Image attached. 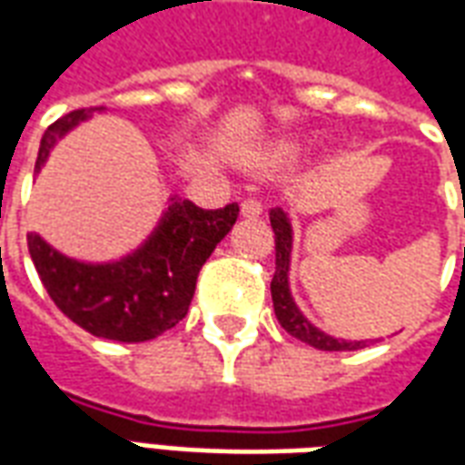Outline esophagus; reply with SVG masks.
<instances>
[{
    "instance_id": "1",
    "label": "esophagus",
    "mask_w": 465,
    "mask_h": 465,
    "mask_svg": "<svg viewBox=\"0 0 465 465\" xmlns=\"http://www.w3.org/2000/svg\"><path fill=\"white\" fill-rule=\"evenodd\" d=\"M242 213L243 216H259V213H263V203L259 202V199H243L242 202Z\"/></svg>"
}]
</instances>
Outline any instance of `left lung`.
Returning <instances> with one entry per match:
<instances>
[{
  "mask_svg": "<svg viewBox=\"0 0 465 465\" xmlns=\"http://www.w3.org/2000/svg\"><path fill=\"white\" fill-rule=\"evenodd\" d=\"M465 216V206H463ZM272 219V229L276 233V272L272 279V299H273V313L282 323V329L292 333L293 339L309 343L319 351H353L361 349L363 341H339L333 336H326L319 331L316 326L303 319V313L296 309L292 293H289V253H292V223L286 219L282 209H273L269 213Z\"/></svg>",
  "mask_w": 465,
  "mask_h": 465,
  "instance_id": "1",
  "label": "left lung"
}]
</instances>
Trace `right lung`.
<instances>
[{
	"label": "right lung",
	"mask_w": 465,
	"mask_h": 465,
	"mask_svg": "<svg viewBox=\"0 0 465 465\" xmlns=\"http://www.w3.org/2000/svg\"><path fill=\"white\" fill-rule=\"evenodd\" d=\"M92 112L76 109L49 124L35 172L42 169L56 139ZM236 216V203L202 209L192 202H173L139 252L102 266L72 262L36 233H29L26 243L46 293L66 319L99 339L139 343L162 336L186 316L203 262L232 232Z\"/></svg>",
	"instance_id": "1"
}]
</instances>
